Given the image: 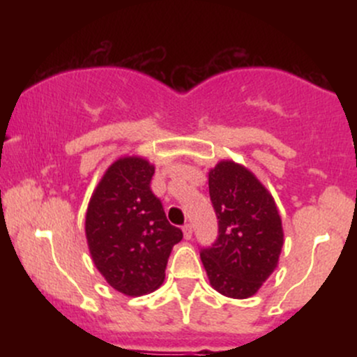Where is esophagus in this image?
Wrapping results in <instances>:
<instances>
[{
  "instance_id": "obj_1",
  "label": "esophagus",
  "mask_w": 357,
  "mask_h": 357,
  "mask_svg": "<svg viewBox=\"0 0 357 357\" xmlns=\"http://www.w3.org/2000/svg\"><path fill=\"white\" fill-rule=\"evenodd\" d=\"M183 233H184V238L186 240H191V236H192V227L190 223H186L183 227Z\"/></svg>"
}]
</instances>
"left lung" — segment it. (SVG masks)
Here are the masks:
<instances>
[{
    "mask_svg": "<svg viewBox=\"0 0 357 357\" xmlns=\"http://www.w3.org/2000/svg\"><path fill=\"white\" fill-rule=\"evenodd\" d=\"M210 199L218 236L199 255L210 284L231 298H247L277 267L284 245L272 195L247 167L221 161L210 171Z\"/></svg>",
    "mask_w": 357,
    "mask_h": 357,
    "instance_id": "obj_1",
    "label": "left lung"
}]
</instances>
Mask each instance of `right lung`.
I'll return each instance as SVG.
<instances>
[{
  "label": "right lung",
  "instance_id": "obj_1",
  "mask_svg": "<svg viewBox=\"0 0 357 357\" xmlns=\"http://www.w3.org/2000/svg\"><path fill=\"white\" fill-rule=\"evenodd\" d=\"M153 176L146 159H119L93 191L85 218L96 267L110 287L132 297L162 284L171 250L183 238L151 190Z\"/></svg>",
  "mask_w": 357,
  "mask_h": 357
}]
</instances>
